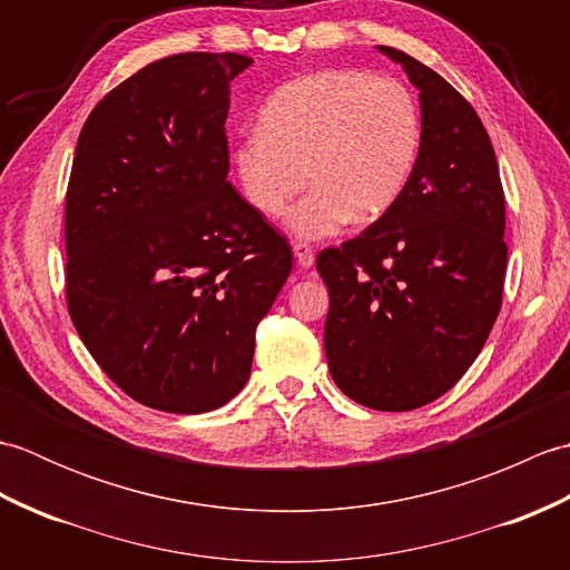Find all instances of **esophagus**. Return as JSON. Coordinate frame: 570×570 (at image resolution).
<instances>
[{"label":"esophagus","mask_w":570,"mask_h":570,"mask_svg":"<svg viewBox=\"0 0 570 570\" xmlns=\"http://www.w3.org/2000/svg\"><path fill=\"white\" fill-rule=\"evenodd\" d=\"M294 257L298 262L301 269H308V266H313V262H316V254H313V249L308 245H294Z\"/></svg>","instance_id":"obj_1"}]
</instances>
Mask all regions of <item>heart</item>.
I'll list each match as a JSON object with an SVG mask.
<instances>
[{"label":"heart","instance_id":"1","mask_svg":"<svg viewBox=\"0 0 570 570\" xmlns=\"http://www.w3.org/2000/svg\"><path fill=\"white\" fill-rule=\"evenodd\" d=\"M421 147L414 95L394 78L328 68L284 82L264 100L257 135L233 149L242 196L264 217L288 210V233L318 242L355 220L372 223L402 198Z\"/></svg>","mask_w":570,"mask_h":570}]
</instances>
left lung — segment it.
I'll return each instance as SVG.
<instances>
[{"label":"left lung","instance_id":"1","mask_svg":"<svg viewBox=\"0 0 570 570\" xmlns=\"http://www.w3.org/2000/svg\"><path fill=\"white\" fill-rule=\"evenodd\" d=\"M421 102V147L402 198L365 233L318 254L331 294L335 384L377 411L426 406L463 377L498 321L504 190L478 112L451 82L390 46Z\"/></svg>","mask_w":570,"mask_h":570}]
</instances>
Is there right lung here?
<instances>
[{
  "instance_id": "1",
  "label": "right lung",
  "mask_w": 570,
  "mask_h": 570,
  "mask_svg": "<svg viewBox=\"0 0 570 570\" xmlns=\"http://www.w3.org/2000/svg\"><path fill=\"white\" fill-rule=\"evenodd\" d=\"M239 53H178L107 92L66 193V298L135 402L203 414L247 384L254 331L292 274L286 237L229 186Z\"/></svg>"
}]
</instances>
